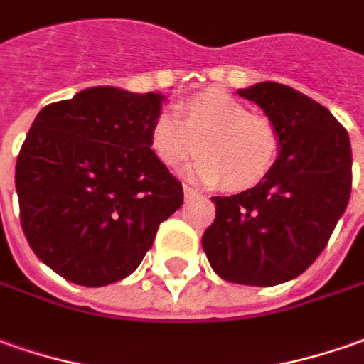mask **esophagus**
I'll return each mask as SVG.
<instances>
[{
    "label": "esophagus",
    "mask_w": 364,
    "mask_h": 364,
    "mask_svg": "<svg viewBox=\"0 0 364 364\" xmlns=\"http://www.w3.org/2000/svg\"><path fill=\"white\" fill-rule=\"evenodd\" d=\"M183 193H185V201H191V199H195V197L199 195V193L195 191L193 187H189V185H185V187H183Z\"/></svg>",
    "instance_id": "34e87169"
}]
</instances>
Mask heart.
Listing matches in <instances>:
<instances>
[{
    "label": "heart",
    "instance_id": "b5f03b06",
    "mask_svg": "<svg viewBox=\"0 0 364 364\" xmlns=\"http://www.w3.org/2000/svg\"><path fill=\"white\" fill-rule=\"evenodd\" d=\"M175 111L157 115L149 127L151 149L165 167L191 159L199 143L203 157L187 171L197 181H223L229 191H245L273 171L279 131L269 117L247 111L243 101L221 89H205L179 101Z\"/></svg>",
    "mask_w": 364,
    "mask_h": 364
}]
</instances>
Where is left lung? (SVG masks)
<instances>
[{"mask_svg":"<svg viewBox=\"0 0 364 364\" xmlns=\"http://www.w3.org/2000/svg\"><path fill=\"white\" fill-rule=\"evenodd\" d=\"M237 93L275 123L281 149L265 181L211 197L215 221L203 233V251L225 281L273 287L315 263L345 213L350 141L327 107L296 89L263 81Z\"/></svg>","mask_w":364,"mask_h":364,"instance_id":"left-lung-1","label":"left lung"}]
</instances>
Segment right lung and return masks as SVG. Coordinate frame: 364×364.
Wrapping results in <instances>:
<instances>
[{
  "instance_id": "1",
  "label": "right lung",
  "mask_w": 364,
  "mask_h": 364,
  "mask_svg": "<svg viewBox=\"0 0 364 364\" xmlns=\"http://www.w3.org/2000/svg\"><path fill=\"white\" fill-rule=\"evenodd\" d=\"M161 93L89 87L37 113L17 155L21 229L75 285L117 283L141 265L183 187L149 145Z\"/></svg>"
}]
</instances>
